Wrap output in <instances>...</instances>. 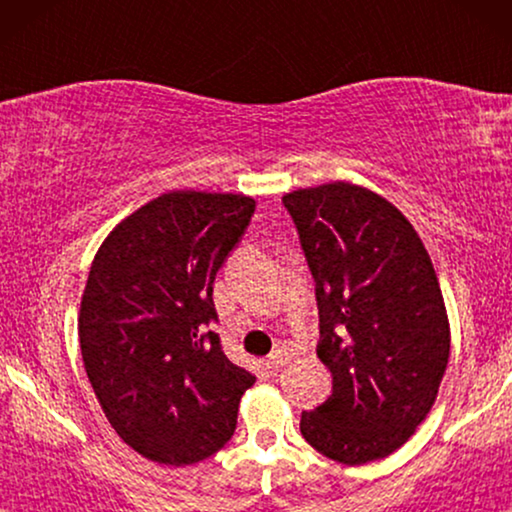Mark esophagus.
Segmentation results:
<instances>
[{
    "instance_id": "obj_1",
    "label": "esophagus",
    "mask_w": 512,
    "mask_h": 512,
    "mask_svg": "<svg viewBox=\"0 0 512 512\" xmlns=\"http://www.w3.org/2000/svg\"><path fill=\"white\" fill-rule=\"evenodd\" d=\"M289 361H291V352H289V349H277V352H272V354L268 356V361H265V366H268L270 373H277V370L284 368Z\"/></svg>"
}]
</instances>
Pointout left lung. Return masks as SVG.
Listing matches in <instances>:
<instances>
[{
  "label": "left lung",
  "mask_w": 512,
  "mask_h": 512,
  "mask_svg": "<svg viewBox=\"0 0 512 512\" xmlns=\"http://www.w3.org/2000/svg\"><path fill=\"white\" fill-rule=\"evenodd\" d=\"M314 284L317 354L333 391L300 433L347 466L396 452L431 405L450 359V321L429 251L382 195L349 181L286 193Z\"/></svg>",
  "instance_id": "1"
}]
</instances>
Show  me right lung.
<instances>
[{
    "instance_id": "add662e5",
    "label": "right lung",
    "mask_w": 512,
    "mask_h": 512,
    "mask_svg": "<svg viewBox=\"0 0 512 512\" xmlns=\"http://www.w3.org/2000/svg\"><path fill=\"white\" fill-rule=\"evenodd\" d=\"M254 209L249 195L163 193L118 223L90 265L79 312L83 366L123 443L158 464L219 452L256 382L207 331L216 272Z\"/></svg>"
}]
</instances>
